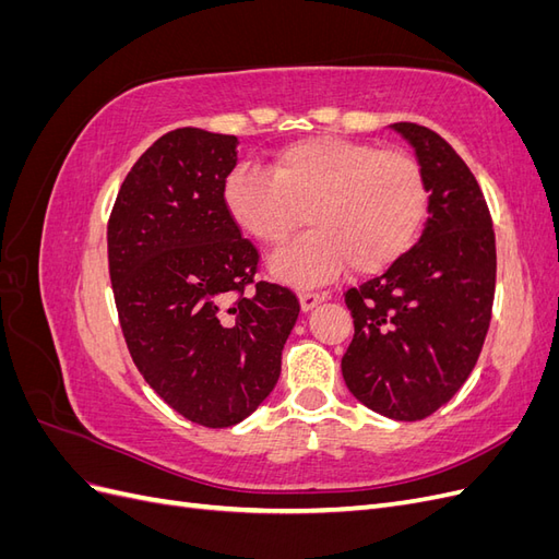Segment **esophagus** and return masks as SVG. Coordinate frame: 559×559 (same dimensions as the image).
Wrapping results in <instances>:
<instances>
[{
	"mask_svg": "<svg viewBox=\"0 0 559 559\" xmlns=\"http://www.w3.org/2000/svg\"><path fill=\"white\" fill-rule=\"evenodd\" d=\"M329 296L326 294H317V292H300L298 300H300V310L308 312L312 308H317L319 302H324Z\"/></svg>",
	"mask_w": 559,
	"mask_h": 559,
	"instance_id": "34e87169",
	"label": "esophagus"
}]
</instances>
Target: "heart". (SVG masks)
<instances>
[{
  "mask_svg": "<svg viewBox=\"0 0 559 559\" xmlns=\"http://www.w3.org/2000/svg\"><path fill=\"white\" fill-rule=\"evenodd\" d=\"M222 200L230 222L261 245H280L308 216L312 228L275 251L267 267L282 282L317 284L341 273L345 261L354 273L394 263L425 222L427 183L401 151L310 138L282 146L270 175L235 167Z\"/></svg>",
  "mask_w": 559,
  "mask_h": 559,
  "instance_id": "1",
  "label": "heart"
}]
</instances>
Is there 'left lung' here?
Returning <instances> with one entry per match:
<instances>
[{
    "instance_id": "left-lung-1",
    "label": "left lung",
    "mask_w": 559,
    "mask_h": 559,
    "mask_svg": "<svg viewBox=\"0 0 559 559\" xmlns=\"http://www.w3.org/2000/svg\"><path fill=\"white\" fill-rule=\"evenodd\" d=\"M425 175L427 224L413 249L345 294L354 337L343 378L366 408L415 421L471 376L489 329L497 280L492 218L476 177L441 134L392 123Z\"/></svg>"
}]
</instances>
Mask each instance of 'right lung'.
<instances>
[{
	"label": "right lung",
	"instance_id": "add662e5",
	"mask_svg": "<svg viewBox=\"0 0 559 559\" xmlns=\"http://www.w3.org/2000/svg\"><path fill=\"white\" fill-rule=\"evenodd\" d=\"M238 138L177 128L151 144L116 195L109 275L128 349L186 419L224 429L273 392L300 306L257 282L259 251L224 210Z\"/></svg>",
	"mask_w": 559,
	"mask_h": 559
}]
</instances>
